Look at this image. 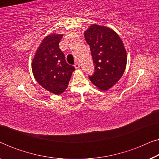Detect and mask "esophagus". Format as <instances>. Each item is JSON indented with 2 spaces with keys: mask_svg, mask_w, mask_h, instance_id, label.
<instances>
[{
  "mask_svg": "<svg viewBox=\"0 0 159 159\" xmlns=\"http://www.w3.org/2000/svg\"><path fill=\"white\" fill-rule=\"evenodd\" d=\"M80 64L78 62H77V63H75V69H79L80 68Z\"/></svg>",
  "mask_w": 159,
  "mask_h": 159,
  "instance_id": "obj_1",
  "label": "esophagus"
}]
</instances>
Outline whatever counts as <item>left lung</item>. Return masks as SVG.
Instances as JSON below:
<instances>
[{"mask_svg": "<svg viewBox=\"0 0 159 159\" xmlns=\"http://www.w3.org/2000/svg\"><path fill=\"white\" fill-rule=\"evenodd\" d=\"M92 54L95 72L89 76L92 83L107 90L120 80L127 66V53L118 34L105 26L93 24L84 32Z\"/></svg>", "mask_w": 159, "mask_h": 159, "instance_id": "8db88e82", "label": "left lung"}]
</instances>
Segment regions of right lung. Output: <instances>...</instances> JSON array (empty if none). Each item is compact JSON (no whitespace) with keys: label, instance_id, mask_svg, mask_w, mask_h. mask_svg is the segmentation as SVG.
<instances>
[{"label":"right lung","instance_id":"obj_1","mask_svg":"<svg viewBox=\"0 0 159 159\" xmlns=\"http://www.w3.org/2000/svg\"><path fill=\"white\" fill-rule=\"evenodd\" d=\"M63 34H49L39 45L32 63V70L38 84L49 92L60 95L65 91L75 71L59 48Z\"/></svg>","mask_w":159,"mask_h":159}]
</instances>
